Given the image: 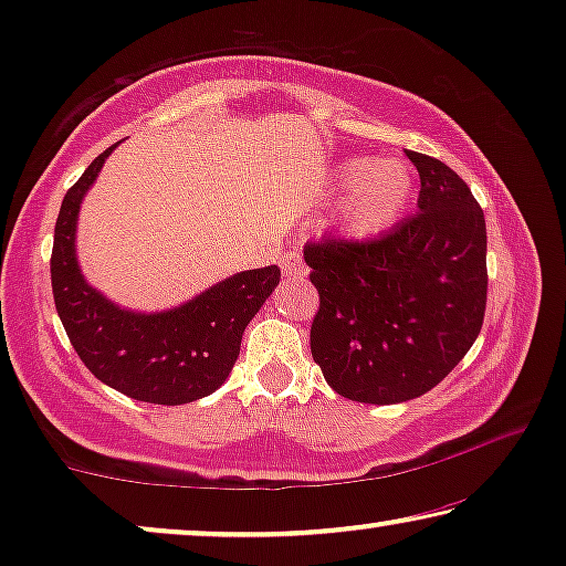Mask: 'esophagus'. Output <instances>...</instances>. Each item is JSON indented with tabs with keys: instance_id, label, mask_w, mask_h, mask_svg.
Returning a JSON list of instances; mask_svg holds the SVG:
<instances>
[{
	"instance_id": "esophagus-1",
	"label": "esophagus",
	"mask_w": 566,
	"mask_h": 566,
	"mask_svg": "<svg viewBox=\"0 0 566 566\" xmlns=\"http://www.w3.org/2000/svg\"><path fill=\"white\" fill-rule=\"evenodd\" d=\"M281 268L285 277H304L306 275V262L301 258V252H285L281 258Z\"/></svg>"
}]
</instances>
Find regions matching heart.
Segmentation results:
<instances>
[{
	"mask_svg": "<svg viewBox=\"0 0 566 566\" xmlns=\"http://www.w3.org/2000/svg\"><path fill=\"white\" fill-rule=\"evenodd\" d=\"M337 188L345 192L343 223L355 237H374L405 213L415 190V177L397 159H350L339 165Z\"/></svg>",
	"mask_w": 566,
	"mask_h": 566,
	"instance_id": "1",
	"label": "heart"
}]
</instances>
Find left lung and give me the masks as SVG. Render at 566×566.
Segmentation results:
<instances>
[{
    "mask_svg": "<svg viewBox=\"0 0 566 566\" xmlns=\"http://www.w3.org/2000/svg\"><path fill=\"white\" fill-rule=\"evenodd\" d=\"M420 172V211L370 239L304 247L319 291L312 355L339 397L397 405L459 366L482 332L486 227L451 167L407 151Z\"/></svg>",
    "mask_w": 566,
    "mask_h": 566,
    "instance_id": "8db88e82",
    "label": "left lung"
}]
</instances>
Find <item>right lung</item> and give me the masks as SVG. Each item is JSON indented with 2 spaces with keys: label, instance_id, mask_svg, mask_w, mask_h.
<instances>
[{
  "label": "right lung",
  "instance_id": "add662e5",
  "mask_svg": "<svg viewBox=\"0 0 566 566\" xmlns=\"http://www.w3.org/2000/svg\"><path fill=\"white\" fill-rule=\"evenodd\" d=\"M115 146L99 154L61 200L51 252L53 301L69 343L95 378L149 405H188L227 381L242 332L281 281V268L244 270L165 314L113 306L84 283L74 231L84 192Z\"/></svg>",
  "mask_w": 566,
  "mask_h": 566
}]
</instances>
